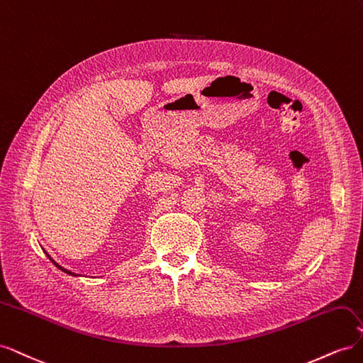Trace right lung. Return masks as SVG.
I'll list each match as a JSON object with an SVG mask.
<instances>
[{"label": "right lung", "mask_w": 363, "mask_h": 363, "mask_svg": "<svg viewBox=\"0 0 363 363\" xmlns=\"http://www.w3.org/2000/svg\"><path fill=\"white\" fill-rule=\"evenodd\" d=\"M47 256H48V255H47ZM48 259H50V260H51V262L54 263V265H56V267H57V268H59L60 271H63L65 274H68V276H72V277H77V276H79V274H75V272H71V271H68V269H65L63 267H60V265H59V263H56V262H54V260H52V259H51L50 256H48Z\"/></svg>", "instance_id": "obj_1"}]
</instances>
